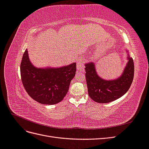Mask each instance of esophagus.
Listing matches in <instances>:
<instances>
[{"label":"esophagus","mask_w":149,"mask_h":149,"mask_svg":"<svg viewBox=\"0 0 149 149\" xmlns=\"http://www.w3.org/2000/svg\"><path fill=\"white\" fill-rule=\"evenodd\" d=\"M84 59L83 58H80L77 61V70L78 71H83L84 69Z\"/></svg>","instance_id":"esophagus-1"}]
</instances>
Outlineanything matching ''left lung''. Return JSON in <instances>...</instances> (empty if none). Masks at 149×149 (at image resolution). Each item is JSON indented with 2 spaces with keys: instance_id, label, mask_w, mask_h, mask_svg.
I'll return each mask as SVG.
<instances>
[{
  "instance_id": "obj_1",
  "label": "left lung",
  "mask_w": 149,
  "mask_h": 149,
  "mask_svg": "<svg viewBox=\"0 0 149 149\" xmlns=\"http://www.w3.org/2000/svg\"><path fill=\"white\" fill-rule=\"evenodd\" d=\"M126 53L127 64L121 75L114 79L107 80L100 76L93 61L84 63L88 94L93 101L99 103L110 102L127 92L134 78V65L127 49Z\"/></svg>"
}]
</instances>
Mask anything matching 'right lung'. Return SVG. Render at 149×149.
<instances>
[{"mask_svg": "<svg viewBox=\"0 0 149 149\" xmlns=\"http://www.w3.org/2000/svg\"><path fill=\"white\" fill-rule=\"evenodd\" d=\"M76 63L61 67L38 68L30 60L25 49L20 64L22 81L29 95L43 104L61 102L68 91L76 73Z\"/></svg>", "mask_w": 149, "mask_h": 149, "instance_id": "add662e5", "label": "right lung"}]
</instances>
